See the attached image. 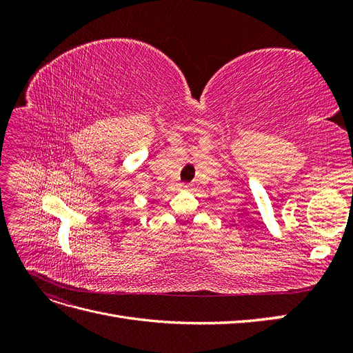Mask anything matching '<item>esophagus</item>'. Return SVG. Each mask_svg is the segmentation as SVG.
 <instances>
[{"label":"esophagus","instance_id":"esophagus-1","mask_svg":"<svg viewBox=\"0 0 353 353\" xmlns=\"http://www.w3.org/2000/svg\"><path fill=\"white\" fill-rule=\"evenodd\" d=\"M179 188H181V190H185V191H190V190H191V185H190V184H179Z\"/></svg>","mask_w":353,"mask_h":353}]
</instances>
